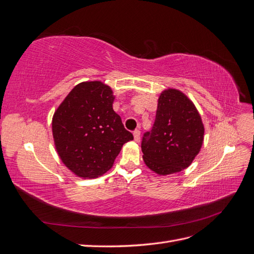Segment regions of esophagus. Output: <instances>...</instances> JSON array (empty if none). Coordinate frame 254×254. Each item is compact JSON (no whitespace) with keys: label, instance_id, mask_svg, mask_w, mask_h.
Listing matches in <instances>:
<instances>
[{"label":"esophagus","instance_id":"esophagus-1","mask_svg":"<svg viewBox=\"0 0 254 254\" xmlns=\"http://www.w3.org/2000/svg\"><path fill=\"white\" fill-rule=\"evenodd\" d=\"M133 137H134V141H135V142H137V143L140 142V140H141V132H140V130H137V129L134 130Z\"/></svg>","mask_w":254,"mask_h":254}]
</instances>
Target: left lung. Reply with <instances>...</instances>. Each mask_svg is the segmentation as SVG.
<instances>
[{"instance_id": "left-lung-1", "label": "left lung", "mask_w": 254, "mask_h": 254, "mask_svg": "<svg viewBox=\"0 0 254 254\" xmlns=\"http://www.w3.org/2000/svg\"><path fill=\"white\" fill-rule=\"evenodd\" d=\"M204 126L190 99L177 89L160 94L156 120L142 140L143 160L160 176L189 167L203 143Z\"/></svg>"}]
</instances>
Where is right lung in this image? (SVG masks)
<instances>
[{
    "mask_svg": "<svg viewBox=\"0 0 254 254\" xmlns=\"http://www.w3.org/2000/svg\"><path fill=\"white\" fill-rule=\"evenodd\" d=\"M111 88L102 81L75 86L54 113L53 137L63 163L81 178L112 167L123 145L133 140L114 112Z\"/></svg>",
    "mask_w": 254,
    "mask_h": 254,
    "instance_id": "add662e5",
    "label": "right lung"
}]
</instances>
